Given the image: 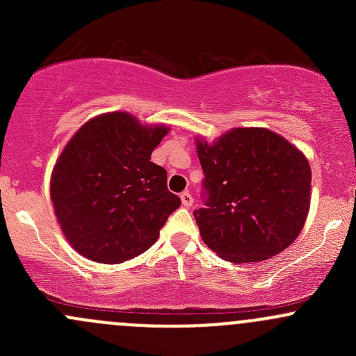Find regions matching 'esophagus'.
Here are the masks:
<instances>
[{"instance_id": "obj_1", "label": "esophagus", "mask_w": 356, "mask_h": 356, "mask_svg": "<svg viewBox=\"0 0 356 356\" xmlns=\"http://www.w3.org/2000/svg\"><path fill=\"white\" fill-rule=\"evenodd\" d=\"M181 201L184 207H193V203H195V200H193V195L189 191H184L181 193Z\"/></svg>"}]
</instances>
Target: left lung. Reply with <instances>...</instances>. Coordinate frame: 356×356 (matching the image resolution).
I'll return each instance as SVG.
<instances>
[{
  "mask_svg": "<svg viewBox=\"0 0 356 356\" xmlns=\"http://www.w3.org/2000/svg\"><path fill=\"white\" fill-rule=\"evenodd\" d=\"M204 207L193 211L204 245L232 264L275 257L303 229L310 207L308 160L268 129H232L198 141Z\"/></svg>",
  "mask_w": 356,
  "mask_h": 356,
  "instance_id": "1",
  "label": "left lung"
}]
</instances>
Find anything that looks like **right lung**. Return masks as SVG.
<instances>
[{"mask_svg":"<svg viewBox=\"0 0 356 356\" xmlns=\"http://www.w3.org/2000/svg\"><path fill=\"white\" fill-rule=\"evenodd\" d=\"M167 127H145L117 111L82 125L51 175V201L74 250L99 264H120L155 245L181 198L167 170L152 161Z\"/></svg>","mask_w":356,"mask_h":356,"instance_id":"obj_1","label":"right lung"}]
</instances>
